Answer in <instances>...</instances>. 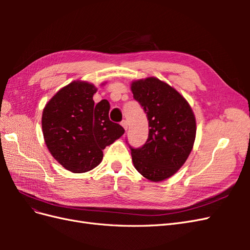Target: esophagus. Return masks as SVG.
<instances>
[{"label":"esophagus","instance_id":"1","mask_svg":"<svg viewBox=\"0 0 250 250\" xmlns=\"http://www.w3.org/2000/svg\"><path fill=\"white\" fill-rule=\"evenodd\" d=\"M121 125L123 126V128L125 130H127V128H128V123H127V121H125V120H123L122 122H121Z\"/></svg>","mask_w":250,"mask_h":250}]
</instances>
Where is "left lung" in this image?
I'll return each mask as SVG.
<instances>
[{
    "mask_svg": "<svg viewBox=\"0 0 250 250\" xmlns=\"http://www.w3.org/2000/svg\"><path fill=\"white\" fill-rule=\"evenodd\" d=\"M149 121V134L140 148H132V162L144 177L162 181L175 174L193 149L196 121L192 108L175 88L154 77L131 83Z\"/></svg>",
    "mask_w": 250,
    "mask_h": 250,
    "instance_id": "left-lung-1",
    "label": "left lung"
}]
</instances>
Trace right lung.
I'll list each match as a JSON object with an SVG mask.
<instances>
[{
	"instance_id": "1",
	"label": "right lung",
	"mask_w": 250,
	"mask_h": 250,
	"mask_svg": "<svg viewBox=\"0 0 250 250\" xmlns=\"http://www.w3.org/2000/svg\"><path fill=\"white\" fill-rule=\"evenodd\" d=\"M97 88L92 83L73 81L53 96L42 111L44 143L53 157L73 173L96 168L103 149L124 133V128L109 120V103L95 104Z\"/></svg>"
}]
</instances>
